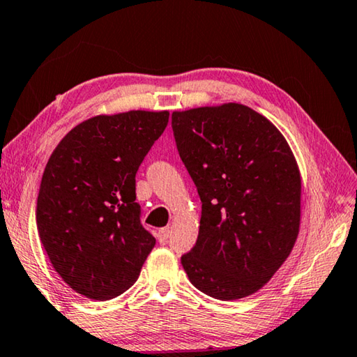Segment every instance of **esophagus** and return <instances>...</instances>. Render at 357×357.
<instances>
[{
  "instance_id": "1",
  "label": "esophagus",
  "mask_w": 357,
  "mask_h": 357,
  "mask_svg": "<svg viewBox=\"0 0 357 357\" xmlns=\"http://www.w3.org/2000/svg\"><path fill=\"white\" fill-rule=\"evenodd\" d=\"M157 236H159L160 244H167L168 239H170V236H172L170 228H160L159 233H157Z\"/></svg>"
}]
</instances>
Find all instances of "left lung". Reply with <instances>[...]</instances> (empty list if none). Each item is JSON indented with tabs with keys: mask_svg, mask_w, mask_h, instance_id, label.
Instances as JSON below:
<instances>
[{
	"mask_svg": "<svg viewBox=\"0 0 357 357\" xmlns=\"http://www.w3.org/2000/svg\"><path fill=\"white\" fill-rule=\"evenodd\" d=\"M172 129L202 200L200 231L183 268L211 298H245L269 282L298 238L294 155L271 121L241 104L174 112Z\"/></svg>",
	"mask_w": 357,
	"mask_h": 357,
	"instance_id": "left-lung-1",
	"label": "left lung"
}]
</instances>
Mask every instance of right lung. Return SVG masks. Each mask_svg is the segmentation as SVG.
I'll return each mask as SVG.
<instances>
[{
  "label": "right lung",
  "mask_w": 357,
  "mask_h": 357,
  "mask_svg": "<svg viewBox=\"0 0 357 357\" xmlns=\"http://www.w3.org/2000/svg\"><path fill=\"white\" fill-rule=\"evenodd\" d=\"M168 116L134 110L83 121L47 162L36 209L39 236L61 279L89 299L129 289L155 245L142 225L135 174Z\"/></svg>",
  "instance_id": "add662e5"
}]
</instances>
